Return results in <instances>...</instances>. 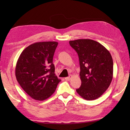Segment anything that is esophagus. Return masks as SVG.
Listing matches in <instances>:
<instances>
[{
  "label": "esophagus",
  "mask_w": 130,
  "mask_h": 130,
  "mask_svg": "<svg viewBox=\"0 0 130 130\" xmlns=\"http://www.w3.org/2000/svg\"><path fill=\"white\" fill-rule=\"evenodd\" d=\"M65 80H67V81H69V80H70V79H71V77H70V76H69V77H65Z\"/></svg>",
  "instance_id": "34e87169"
}]
</instances>
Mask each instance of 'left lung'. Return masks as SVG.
Wrapping results in <instances>:
<instances>
[{
	"label": "left lung",
	"mask_w": 130,
	"mask_h": 130,
	"mask_svg": "<svg viewBox=\"0 0 130 130\" xmlns=\"http://www.w3.org/2000/svg\"><path fill=\"white\" fill-rule=\"evenodd\" d=\"M77 53L81 85L76 92L87 100H93L108 88L113 78V60L102 44L89 39L70 41Z\"/></svg>",
	"instance_id": "1"
}]
</instances>
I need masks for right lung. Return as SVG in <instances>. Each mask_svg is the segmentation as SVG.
Segmentation results:
<instances>
[{"label": "right lung", "instance_id": "obj_1", "mask_svg": "<svg viewBox=\"0 0 130 130\" xmlns=\"http://www.w3.org/2000/svg\"><path fill=\"white\" fill-rule=\"evenodd\" d=\"M58 42L32 43L21 53L15 67L17 80L34 100L43 101L54 93L61 80L54 73L53 63Z\"/></svg>", "mask_w": 130, "mask_h": 130}]
</instances>
